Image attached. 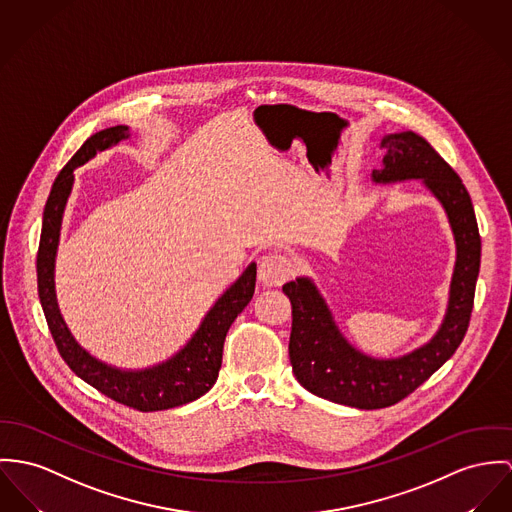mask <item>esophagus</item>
Returning a JSON list of instances; mask_svg holds the SVG:
<instances>
[{"instance_id": "esophagus-1", "label": "esophagus", "mask_w": 512, "mask_h": 512, "mask_svg": "<svg viewBox=\"0 0 512 512\" xmlns=\"http://www.w3.org/2000/svg\"><path fill=\"white\" fill-rule=\"evenodd\" d=\"M292 273V261L282 253H269L259 261V282L263 286H280Z\"/></svg>"}]
</instances>
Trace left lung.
<instances>
[{
  "label": "left lung",
  "mask_w": 512,
  "mask_h": 512,
  "mask_svg": "<svg viewBox=\"0 0 512 512\" xmlns=\"http://www.w3.org/2000/svg\"><path fill=\"white\" fill-rule=\"evenodd\" d=\"M382 165L372 171L374 185L421 181L446 218L456 243V263L448 304L433 337L401 356L362 353L343 335L333 312L310 276L282 286L292 302L290 364L296 380L312 394L356 409L390 407L415 392L460 347L473 308L481 261V239L468 195L458 173L433 146L411 130L386 134Z\"/></svg>",
  "instance_id": "8db88e82"
}]
</instances>
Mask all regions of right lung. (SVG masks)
<instances>
[{"mask_svg": "<svg viewBox=\"0 0 512 512\" xmlns=\"http://www.w3.org/2000/svg\"><path fill=\"white\" fill-rule=\"evenodd\" d=\"M128 138L130 128L126 124L95 132L83 142L76 156L56 177L42 214V234L37 255L40 306L46 315V323L58 353L62 354L66 364L83 382L138 411H163L195 401L216 384L222 366L226 333L253 298L257 265H247V269L218 296L212 308L202 317L191 339L167 360L146 368H118L85 351L68 329L56 298L54 271L62 218L74 187V169Z\"/></svg>", "mask_w": 512, "mask_h": 512, "instance_id": "obj_1", "label": "right lung"}]
</instances>
